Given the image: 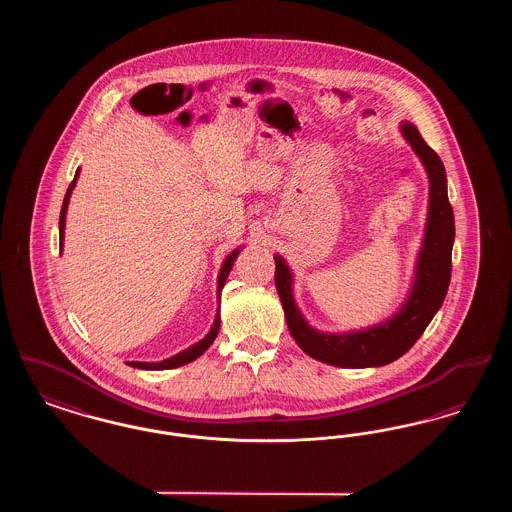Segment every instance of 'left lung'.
<instances>
[{"instance_id":"left-lung-1","label":"left lung","mask_w":512,"mask_h":512,"mask_svg":"<svg viewBox=\"0 0 512 512\" xmlns=\"http://www.w3.org/2000/svg\"><path fill=\"white\" fill-rule=\"evenodd\" d=\"M403 138L422 161L430 180L428 219L416 257L413 286L399 311L380 324L353 332L313 328L293 297V274L284 257L274 255V282L295 343L313 359L341 368L390 365L405 355L438 313L451 280L455 217L447 197V176L438 153L428 146L413 122L399 124Z\"/></svg>"}]
</instances>
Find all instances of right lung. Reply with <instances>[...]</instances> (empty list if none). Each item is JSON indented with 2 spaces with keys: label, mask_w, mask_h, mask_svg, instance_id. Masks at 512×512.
Here are the masks:
<instances>
[{
  "label": "right lung",
  "mask_w": 512,
  "mask_h": 512,
  "mask_svg": "<svg viewBox=\"0 0 512 512\" xmlns=\"http://www.w3.org/2000/svg\"><path fill=\"white\" fill-rule=\"evenodd\" d=\"M78 174H80V169H76L74 180L71 182L69 190H67L65 199H63V207H61V215H59V247H61V249H63V238H65V219H67V207H69V199H71L74 186H76ZM240 251H242V247L234 249V251H232V253L226 257V259H224V263H222V267H220L219 280H217V297H220V292H222V288H224V282H226V278H228L230 270H232V267H234V261H236V257L240 255ZM219 328L220 309L217 311V317H215V322H213V326H211L209 334H207L203 340L197 341V343H194V345H190L188 349H184V351L176 353L174 357H171V359H165V361H161V363H142V361H130L128 366H134V368H142V370H169V368H176V366L188 365V363L195 361L197 357H201V355H203V353H205V351L211 347V343L215 341L217 334H219Z\"/></svg>",
  "instance_id": "right-lung-1"
}]
</instances>
